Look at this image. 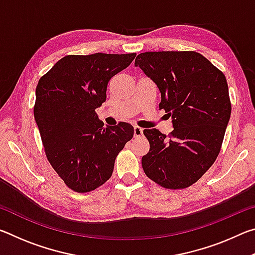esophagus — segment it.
<instances>
[{
    "label": "esophagus",
    "instance_id": "1",
    "mask_svg": "<svg viewBox=\"0 0 255 255\" xmlns=\"http://www.w3.org/2000/svg\"><path fill=\"white\" fill-rule=\"evenodd\" d=\"M143 131H144L143 128L135 126V127H133V137H135V138L140 137L141 135H143Z\"/></svg>",
    "mask_w": 255,
    "mask_h": 255
}]
</instances>
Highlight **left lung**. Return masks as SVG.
<instances>
[{"label": "left lung", "instance_id": "1", "mask_svg": "<svg viewBox=\"0 0 255 255\" xmlns=\"http://www.w3.org/2000/svg\"><path fill=\"white\" fill-rule=\"evenodd\" d=\"M161 92L159 109L172 118L169 136L145 129V174L166 189L197 182L217 158L231 118L225 75L196 51H146L135 59Z\"/></svg>", "mask_w": 255, "mask_h": 255}]
</instances>
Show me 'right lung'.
<instances>
[{
    "label": "right lung",
    "instance_id": "1",
    "mask_svg": "<svg viewBox=\"0 0 255 255\" xmlns=\"http://www.w3.org/2000/svg\"><path fill=\"white\" fill-rule=\"evenodd\" d=\"M135 56L68 55L38 82L33 115L46 156L76 192L92 191L109 180L118 153L133 136L127 123L103 127L96 109L106 101L111 77Z\"/></svg>",
    "mask_w": 255,
    "mask_h": 255
}]
</instances>
